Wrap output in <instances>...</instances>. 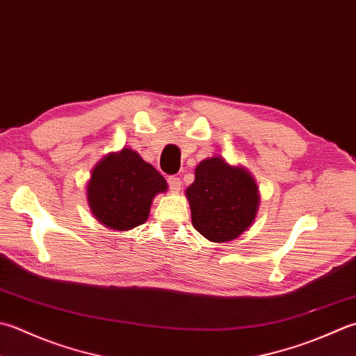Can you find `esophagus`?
I'll use <instances>...</instances> for the list:
<instances>
[{"instance_id":"esophagus-1","label":"esophagus","mask_w":356,"mask_h":356,"mask_svg":"<svg viewBox=\"0 0 356 356\" xmlns=\"http://www.w3.org/2000/svg\"><path fill=\"white\" fill-rule=\"evenodd\" d=\"M168 185H170L171 193H179V191H180V186H182V182H180L179 177L170 176V177H168Z\"/></svg>"}]
</instances>
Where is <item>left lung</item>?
<instances>
[{
    "label": "left lung",
    "instance_id": "8db88e82",
    "mask_svg": "<svg viewBox=\"0 0 356 356\" xmlns=\"http://www.w3.org/2000/svg\"><path fill=\"white\" fill-rule=\"evenodd\" d=\"M186 188L193 227L211 242H228L253 224L259 190L252 174L222 157L202 160Z\"/></svg>",
    "mask_w": 356,
    "mask_h": 356
}]
</instances>
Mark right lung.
<instances>
[{
  "label": "right lung",
  "mask_w": 356,
  "mask_h": 356,
  "mask_svg": "<svg viewBox=\"0 0 356 356\" xmlns=\"http://www.w3.org/2000/svg\"><path fill=\"white\" fill-rule=\"evenodd\" d=\"M166 180L138 152L123 148L104 156L90 174L88 204L104 227L127 232L142 225L149 216L156 194L165 193Z\"/></svg>",
  "instance_id": "right-lung-1"
}]
</instances>
